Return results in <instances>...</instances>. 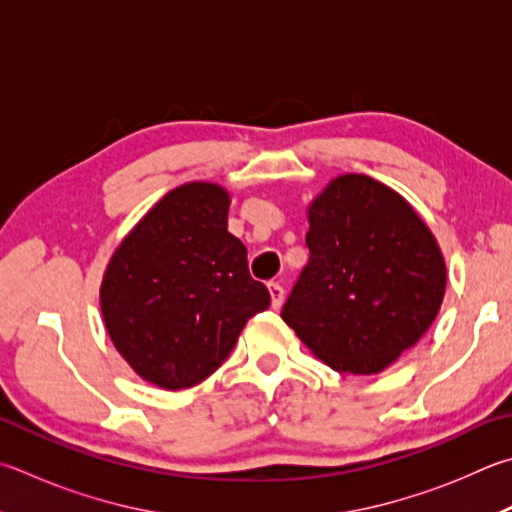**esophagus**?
<instances>
[{"label":"esophagus","instance_id":"1","mask_svg":"<svg viewBox=\"0 0 512 512\" xmlns=\"http://www.w3.org/2000/svg\"><path fill=\"white\" fill-rule=\"evenodd\" d=\"M268 293H271L273 309H280L284 302V286L280 282H268Z\"/></svg>","mask_w":512,"mask_h":512}]
</instances>
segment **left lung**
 <instances>
[{
	"mask_svg": "<svg viewBox=\"0 0 512 512\" xmlns=\"http://www.w3.org/2000/svg\"><path fill=\"white\" fill-rule=\"evenodd\" d=\"M309 224V264L282 318L331 369L376 374L439 313L441 250L410 203L365 174L331 181L309 208Z\"/></svg>",
	"mask_w": 512,
	"mask_h": 512,
	"instance_id": "obj_1",
	"label": "left lung"
}]
</instances>
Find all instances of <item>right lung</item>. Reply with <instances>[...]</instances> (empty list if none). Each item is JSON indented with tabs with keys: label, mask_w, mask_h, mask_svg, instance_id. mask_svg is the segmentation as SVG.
<instances>
[{
	"label": "right lung",
	"mask_w": 512,
	"mask_h": 512,
	"mask_svg": "<svg viewBox=\"0 0 512 512\" xmlns=\"http://www.w3.org/2000/svg\"><path fill=\"white\" fill-rule=\"evenodd\" d=\"M226 190L188 183L156 203L111 257L100 286L105 327L138 376L163 389L201 383L271 306L228 232Z\"/></svg>",
	"instance_id": "add662e5"
}]
</instances>
